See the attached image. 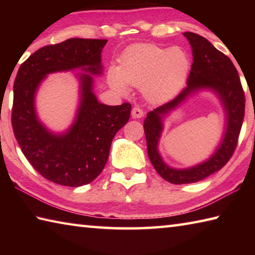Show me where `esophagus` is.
<instances>
[{
  "instance_id": "obj_1",
  "label": "esophagus",
  "mask_w": 255,
  "mask_h": 255,
  "mask_svg": "<svg viewBox=\"0 0 255 255\" xmlns=\"http://www.w3.org/2000/svg\"><path fill=\"white\" fill-rule=\"evenodd\" d=\"M131 115H132L133 118H141L144 116V111L141 110L138 106H135L131 110Z\"/></svg>"
}]
</instances>
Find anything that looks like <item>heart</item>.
I'll return each instance as SVG.
<instances>
[{"label": "heart", "mask_w": 255, "mask_h": 255, "mask_svg": "<svg viewBox=\"0 0 255 255\" xmlns=\"http://www.w3.org/2000/svg\"><path fill=\"white\" fill-rule=\"evenodd\" d=\"M189 70L190 60L182 49L139 44L125 51L119 67H111L108 77L120 92H126L128 84H144L149 99L163 100L183 85Z\"/></svg>", "instance_id": "heart-1"}]
</instances>
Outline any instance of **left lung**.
Instances as JSON below:
<instances>
[{
	"instance_id": "8db88e82",
	"label": "left lung",
	"mask_w": 255,
	"mask_h": 255,
	"mask_svg": "<svg viewBox=\"0 0 255 255\" xmlns=\"http://www.w3.org/2000/svg\"><path fill=\"white\" fill-rule=\"evenodd\" d=\"M192 48L193 63L190 70L187 86L173 100L149 111L144 122L148 157L154 169L167 182L173 184L195 183L222 169L234 154L245 112V96L240 75L222 51L216 49L206 38L193 32L183 33ZM211 88L221 98L228 116L227 132L222 144L208 161L185 170L171 169L162 162L157 152V143L162 128L161 116L184 101L197 89Z\"/></svg>"
}]
</instances>
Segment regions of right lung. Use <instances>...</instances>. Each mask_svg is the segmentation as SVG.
<instances>
[{
    "instance_id": "add662e5",
    "label": "right lung",
    "mask_w": 255,
    "mask_h": 255,
    "mask_svg": "<svg viewBox=\"0 0 255 255\" xmlns=\"http://www.w3.org/2000/svg\"><path fill=\"white\" fill-rule=\"evenodd\" d=\"M106 39L71 38L38 49L21 64L13 84L12 128L29 163L45 179L66 187L88 184L101 173L111 141L130 117V103L107 106L92 92L91 75L80 76L81 105L67 132L54 135L38 120L34 93L47 74L82 67L100 74Z\"/></svg>"
}]
</instances>
